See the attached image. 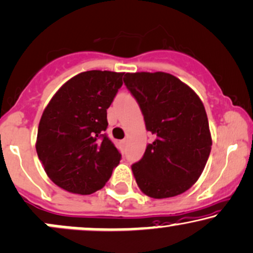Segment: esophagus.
Instances as JSON below:
<instances>
[{
	"instance_id": "esophagus-1",
	"label": "esophagus",
	"mask_w": 253,
	"mask_h": 253,
	"mask_svg": "<svg viewBox=\"0 0 253 253\" xmlns=\"http://www.w3.org/2000/svg\"><path fill=\"white\" fill-rule=\"evenodd\" d=\"M122 143H123L124 145H126L127 144V139H123V141H122Z\"/></svg>"
}]
</instances>
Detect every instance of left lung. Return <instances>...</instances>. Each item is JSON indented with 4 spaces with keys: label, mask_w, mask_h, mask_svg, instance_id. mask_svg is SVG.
<instances>
[{
    "label": "left lung",
    "mask_w": 253,
    "mask_h": 253,
    "mask_svg": "<svg viewBox=\"0 0 253 253\" xmlns=\"http://www.w3.org/2000/svg\"><path fill=\"white\" fill-rule=\"evenodd\" d=\"M124 77L145 127L155 136L143 157L131 166L137 186L154 199L182 194L200 177L211 153L212 137L204 104L188 85L169 73Z\"/></svg>",
    "instance_id": "1"
}]
</instances>
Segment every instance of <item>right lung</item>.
I'll list each match as a JSON object with an SVG mask.
<instances>
[{"label":"right lung","instance_id":"add662e5","mask_svg":"<svg viewBox=\"0 0 253 253\" xmlns=\"http://www.w3.org/2000/svg\"><path fill=\"white\" fill-rule=\"evenodd\" d=\"M123 76L98 70L77 74L44 108L35 147L46 174L65 191L94 193L120 163L122 155L104 131Z\"/></svg>","mask_w":253,"mask_h":253}]
</instances>
